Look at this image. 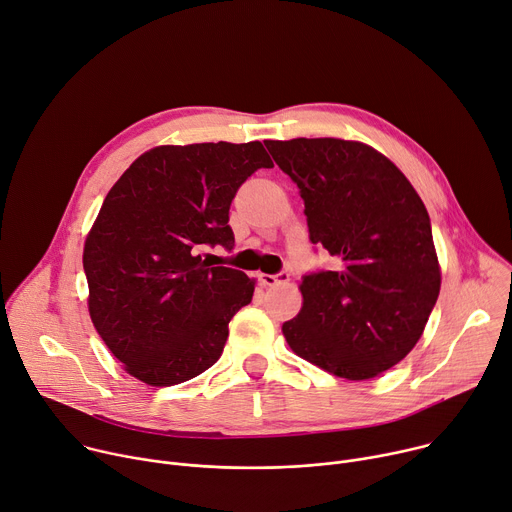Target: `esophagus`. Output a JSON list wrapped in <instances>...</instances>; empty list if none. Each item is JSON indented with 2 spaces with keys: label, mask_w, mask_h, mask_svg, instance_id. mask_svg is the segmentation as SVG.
Masks as SVG:
<instances>
[{
  "label": "esophagus",
  "mask_w": 512,
  "mask_h": 512,
  "mask_svg": "<svg viewBox=\"0 0 512 512\" xmlns=\"http://www.w3.org/2000/svg\"><path fill=\"white\" fill-rule=\"evenodd\" d=\"M290 280V273L288 271H282L277 275H271V273H259V282L263 286H277V284H286Z\"/></svg>",
  "instance_id": "esophagus-1"
}]
</instances>
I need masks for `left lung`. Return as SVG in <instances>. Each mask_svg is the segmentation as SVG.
<instances>
[{
    "label": "left lung",
    "mask_w": 512,
    "mask_h": 512,
    "mask_svg": "<svg viewBox=\"0 0 512 512\" xmlns=\"http://www.w3.org/2000/svg\"><path fill=\"white\" fill-rule=\"evenodd\" d=\"M265 147L300 188L310 241L339 263L304 275L302 308L282 327L290 349L337 378L384 374L421 339L441 290L421 196L386 155L359 141Z\"/></svg>",
    "instance_id": "obj_1"
}]
</instances>
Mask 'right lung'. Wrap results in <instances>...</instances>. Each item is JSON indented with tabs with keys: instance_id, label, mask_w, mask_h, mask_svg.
<instances>
[{
	"instance_id": "1",
	"label": "right lung",
	"mask_w": 512,
	"mask_h": 512,
	"mask_svg": "<svg viewBox=\"0 0 512 512\" xmlns=\"http://www.w3.org/2000/svg\"><path fill=\"white\" fill-rule=\"evenodd\" d=\"M261 167L273 163L259 141L161 145L112 185L83 245L87 308L132 378L175 386L222 355L255 280L198 253L235 245L230 202Z\"/></svg>"
}]
</instances>
